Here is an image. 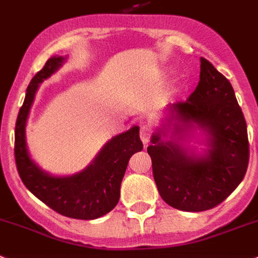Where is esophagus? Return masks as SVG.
<instances>
[{"instance_id": "34e87169", "label": "esophagus", "mask_w": 258, "mask_h": 258, "mask_svg": "<svg viewBox=\"0 0 258 258\" xmlns=\"http://www.w3.org/2000/svg\"><path fill=\"white\" fill-rule=\"evenodd\" d=\"M140 129V137L141 140H142V142H144L145 145L149 144L151 140V129L147 126V125H141Z\"/></svg>"}]
</instances>
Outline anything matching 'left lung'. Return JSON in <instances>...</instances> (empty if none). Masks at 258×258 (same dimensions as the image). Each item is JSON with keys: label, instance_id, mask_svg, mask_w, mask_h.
<instances>
[{"label": "left lung", "instance_id": "obj_1", "mask_svg": "<svg viewBox=\"0 0 258 258\" xmlns=\"http://www.w3.org/2000/svg\"><path fill=\"white\" fill-rule=\"evenodd\" d=\"M171 118L196 122L209 134V151L197 158L188 155L175 141L163 142L162 131L153 136L147 153L153 175L164 202L182 211L215 208L234 192L245 176L249 142L243 111L230 81L201 57L200 82L185 102L169 105ZM169 126V125H168ZM181 127L175 122V133Z\"/></svg>", "mask_w": 258, "mask_h": 258}]
</instances>
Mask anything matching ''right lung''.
I'll use <instances>...</instances> for the list:
<instances>
[{"label": "right lung", "instance_id": "add662e5", "mask_svg": "<svg viewBox=\"0 0 258 258\" xmlns=\"http://www.w3.org/2000/svg\"><path fill=\"white\" fill-rule=\"evenodd\" d=\"M63 60V57H52L31 79L15 122V163L26 188L52 210L63 217L90 221L103 217L117 205L127 162L133 154L144 149V145L140 140V127L133 126L112 138L82 172L66 177L49 176L31 160L24 138L28 112L39 83L52 76Z\"/></svg>", "mask_w": 258, "mask_h": 258}]
</instances>
